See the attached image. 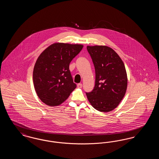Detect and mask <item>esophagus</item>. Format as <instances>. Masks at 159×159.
Returning <instances> with one entry per match:
<instances>
[{"label": "esophagus", "mask_w": 159, "mask_h": 159, "mask_svg": "<svg viewBox=\"0 0 159 159\" xmlns=\"http://www.w3.org/2000/svg\"><path fill=\"white\" fill-rule=\"evenodd\" d=\"M77 86L78 88H82V83H78V84H77Z\"/></svg>", "instance_id": "1"}]
</instances>
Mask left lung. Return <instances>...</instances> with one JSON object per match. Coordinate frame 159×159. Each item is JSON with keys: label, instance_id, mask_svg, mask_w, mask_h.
I'll return each mask as SVG.
<instances>
[{"label": "left lung", "instance_id": "obj_1", "mask_svg": "<svg viewBox=\"0 0 159 159\" xmlns=\"http://www.w3.org/2000/svg\"><path fill=\"white\" fill-rule=\"evenodd\" d=\"M95 70V84L86 93L92 107L101 112L116 108L123 98L128 85L126 68L120 57L107 46H88Z\"/></svg>", "mask_w": 159, "mask_h": 159}]
</instances>
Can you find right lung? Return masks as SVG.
Returning <instances> with one entry per match:
<instances>
[{
	"mask_svg": "<svg viewBox=\"0 0 159 159\" xmlns=\"http://www.w3.org/2000/svg\"><path fill=\"white\" fill-rule=\"evenodd\" d=\"M83 47L79 44L55 43L38 57L33 70V83L39 98L46 105H60L75 89L76 84L69 65Z\"/></svg>",
	"mask_w": 159,
	"mask_h": 159,
	"instance_id": "1",
	"label": "right lung"
}]
</instances>
